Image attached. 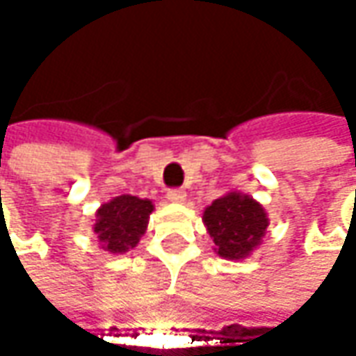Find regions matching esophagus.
<instances>
[{
  "label": "esophagus",
  "mask_w": 356,
  "mask_h": 356,
  "mask_svg": "<svg viewBox=\"0 0 356 356\" xmlns=\"http://www.w3.org/2000/svg\"><path fill=\"white\" fill-rule=\"evenodd\" d=\"M166 198L170 200V202H174V204H182L186 200V192L182 188H172V190H168Z\"/></svg>",
  "instance_id": "1"
}]
</instances>
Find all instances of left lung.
I'll return each instance as SVG.
<instances>
[{
	"label": "left lung",
	"instance_id": "left-lung-1",
	"mask_svg": "<svg viewBox=\"0 0 356 356\" xmlns=\"http://www.w3.org/2000/svg\"><path fill=\"white\" fill-rule=\"evenodd\" d=\"M202 220L213 239V252L224 259L248 257L261 243L269 226L264 206L241 192L213 200Z\"/></svg>",
	"mask_w": 356,
	"mask_h": 356
}]
</instances>
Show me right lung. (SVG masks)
<instances>
[{"instance_id":"right-lung-1","label":"right lung","mask_w":356,"mask_h":356,"mask_svg":"<svg viewBox=\"0 0 356 356\" xmlns=\"http://www.w3.org/2000/svg\"><path fill=\"white\" fill-rule=\"evenodd\" d=\"M152 210L154 206L150 200L130 194H122L103 204L95 213L97 220L92 226L101 248L108 253H127L136 248L146 232Z\"/></svg>"}]
</instances>
